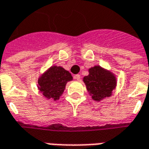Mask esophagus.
<instances>
[{"mask_svg": "<svg viewBox=\"0 0 149 149\" xmlns=\"http://www.w3.org/2000/svg\"><path fill=\"white\" fill-rule=\"evenodd\" d=\"M73 77H74L75 80H77V81H80V80H81V75H80V74L75 75Z\"/></svg>", "mask_w": 149, "mask_h": 149, "instance_id": "1", "label": "esophagus"}]
</instances>
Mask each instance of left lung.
I'll list each match as a JSON object with an SVG mask.
<instances>
[{
  "label": "left lung",
  "instance_id": "1",
  "mask_svg": "<svg viewBox=\"0 0 149 149\" xmlns=\"http://www.w3.org/2000/svg\"><path fill=\"white\" fill-rule=\"evenodd\" d=\"M93 100L100 101L112 96L116 86V78L112 72L96 65L88 69V75L83 78Z\"/></svg>",
  "mask_w": 149,
  "mask_h": 149
}]
</instances>
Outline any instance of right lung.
<instances>
[{"mask_svg":"<svg viewBox=\"0 0 149 149\" xmlns=\"http://www.w3.org/2000/svg\"><path fill=\"white\" fill-rule=\"evenodd\" d=\"M70 81H72V77L69 72L61 66L53 65L40 77L37 88L43 97L49 100H58L67 82Z\"/></svg>","mask_w":149,"mask_h":149,"instance_id":"obj_1","label":"right lung"}]
</instances>
